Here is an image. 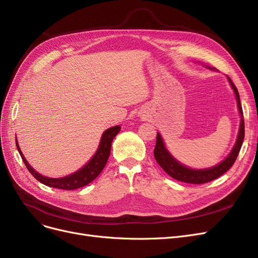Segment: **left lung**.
<instances>
[{
    "label": "left lung",
    "instance_id": "8db88e82",
    "mask_svg": "<svg viewBox=\"0 0 258 258\" xmlns=\"http://www.w3.org/2000/svg\"><path fill=\"white\" fill-rule=\"evenodd\" d=\"M204 67L216 71L215 68H212V67H209L205 63H204ZM226 78L228 83L231 85L232 89L234 90L236 101H237V108L240 114V124H239V130H238L237 139L233 149L230 152V154H228L222 161H220V163L217 164L216 166L209 167V168H203V169L190 168L180 163V161H178L172 154L170 153L165 145L163 137L160 135V133H157L156 146L154 149V157L158 163V165L163 168L165 170V172L168 173L171 177L180 180V182L189 183V184H204L218 178L219 176H221L234 165L238 154H239V151L241 149L242 141L244 138V121H243V112H242L241 104H240L239 93H238V90L235 87L232 80L228 78V76H226Z\"/></svg>",
    "mask_w": 258,
    "mask_h": 258
}]
</instances>
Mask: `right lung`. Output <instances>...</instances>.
<instances>
[{
    "label": "right lung",
    "instance_id": "right-lung-1",
    "mask_svg": "<svg viewBox=\"0 0 258 258\" xmlns=\"http://www.w3.org/2000/svg\"><path fill=\"white\" fill-rule=\"evenodd\" d=\"M120 130H121V126L116 125L105 131L102 134L99 147L97 151H95L93 156L78 171H75V172L62 177H47L40 173H38L37 171L30 164H28V161L24 157L20 147H19L17 137H16V145H17L19 153H20L22 157L23 163L25 164L28 171H30L32 175L37 180H39L40 183L49 187L63 189V190H73V189H78L88 185L102 172V170L104 169L105 165H106L108 157L110 155L111 142L113 138L118 135Z\"/></svg>",
    "mask_w": 258,
    "mask_h": 258
}]
</instances>
